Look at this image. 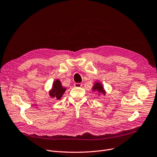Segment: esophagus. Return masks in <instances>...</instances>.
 Returning <instances> with one entry per match:
<instances>
[{
	"instance_id": "obj_1",
	"label": "esophagus",
	"mask_w": 157,
	"mask_h": 157,
	"mask_svg": "<svg viewBox=\"0 0 157 157\" xmlns=\"http://www.w3.org/2000/svg\"><path fill=\"white\" fill-rule=\"evenodd\" d=\"M74 86L76 87H80L82 86V84H81V83H75V84H74Z\"/></svg>"
}]
</instances>
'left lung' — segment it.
<instances>
[{
  "instance_id": "1",
  "label": "left lung",
  "mask_w": 157,
  "mask_h": 157,
  "mask_svg": "<svg viewBox=\"0 0 157 157\" xmlns=\"http://www.w3.org/2000/svg\"><path fill=\"white\" fill-rule=\"evenodd\" d=\"M93 89L94 91H98L99 93H103V94H105V91H104V89L103 88V87L101 86V84L100 82H97L94 84V87H93Z\"/></svg>"
}]
</instances>
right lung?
Returning <instances> with one entry per match:
<instances>
[{"mask_svg":"<svg viewBox=\"0 0 157 157\" xmlns=\"http://www.w3.org/2000/svg\"><path fill=\"white\" fill-rule=\"evenodd\" d=\"M66 89L63 87L60 81L56 80L53 84L52 89L50 91V96L52 98H56L57 100H59L62 97Z\"/></svg>","mask_w":157,"mask_h":157,"instance_id":"add662e5","label":"right lung"}]
</instances>
